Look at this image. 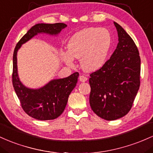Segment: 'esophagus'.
I'll return each instance as SVG.
<instances>
[{"label": "esophagus", "instance_id": "34e87169", "mask_svg": "<svg viewBox=\"0 0 153 153\" xmlns=\"http://www.w3.org/2000/svg\"><path fill=\"white\" fill-rule=\"evenodd\" d=\"M87 80V77H86L85 76H84V75H81V76H79V81L82 82H85Z\"/></svg>", "mask_w": 153, "mask_h": 153}]
</instances>
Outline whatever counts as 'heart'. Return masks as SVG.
<instances>
[{
	"label": "heart",
	"mask_w": 153,
	"mask_h": 153,
	"mask_svg": "<svg viewBox=\"0 0 153 153\" xmlns=\"http://www.w3.org/2000/svg\"><path fill=\"white\" fill-rule=\"evenodd\" d=\"M112 43L111 32L105 28L84 29L74 34L68 41V52H61L66 64L74 65V58L80 59V66L85 71H95L105 63Z\"/></svg>",
	"instance_id": "obj_1"
}]
</instances>
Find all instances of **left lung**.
I'll return each instance as SVG.
<instances>
[{
	"mask_svg": "<svg viewBox=\"0 0 153 153\" xmlns=\"http://www.w3.org/2000/svg\"><path fill=\"white\" fill-rule=\"evenodd\" d=\"M118 43L104 66L89 79L90 104L93 112L107 121L126 116L133 105L140 85V53L126 32L114 22Z\"/></svg>",
	"mask_w": 153,
	"mask_h": 153,
	"instance_id": "left-lung-1",
	"label": "left lung"
}]
</instances>
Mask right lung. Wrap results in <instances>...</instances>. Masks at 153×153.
<instances>
[{"label": "right lung", "mask_w": 153, "mask_h": 153, "mask_svg": "<svg viewBox=\"0 0 153 153\" xmlns=\"http://www.w3.org/2000/svg\"><path fill=\"white\" fill-rule=\"evenodd\" d=\"M67 25L63 23L37 24L32 27L19 41L13 56L12 82L21 105L27 114L41 121L53 120L60 116L64 111L68 96L76 87L79 73L69 76L51 80L38 89L27 87L20 81L17 68V52L23 44L38 34L58 35Z\"/></svg>", "instance_id": "right-lung-1"}]
</instances>
